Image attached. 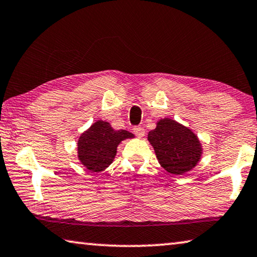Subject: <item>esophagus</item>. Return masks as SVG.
Listing matches in <instances>:
<instances>
[{
    "mask_svg": "<svg viewBox=\"0 0 257 257\" xmlns=\"http://www.w3.org/2000/svg\"><path fill=\"white\" fill-rule=\"evenodd\" d=\"M133 130H134V134H135L137 137H140V138L144 137V135H145L144 128H142V127H134Z\"/></svg>",
    "mask_w": 257,
    "mask_h": 257,
    "instance_id": "1",
    "label": "esophagus"
}]
</instances>
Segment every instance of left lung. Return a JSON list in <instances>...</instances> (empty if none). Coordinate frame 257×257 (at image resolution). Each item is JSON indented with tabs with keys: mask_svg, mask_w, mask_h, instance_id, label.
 I'll return each mask as SVG.
<instances>
[{
	"mask_svg": "<svg viewBox=\"0 0 257 257\" xmlns=\"http://www.w3.org/2000/svg\"><path fill=\"white\" fill-rule=\"evenodd\" d=\"M148 140L159 164L170 174L190 172L201 159L202 148L197 135L173 119L159 120L156 129L149 133Z\"/></svg>",
	"mask_w": 257,
	"mask_h": 257,
	"instance_id": "8db88e82",
	"label": "left lung"
}]
</instances>
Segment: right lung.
<instances>
[{"label":"right lung","instance_id":"1","mask_svg":"<svg viewBox=\"0 0 257 257\" xmlns=\"http://www.w3.org/2000/svg\"><path fill=\"white\" fill-rule=\"evenodd\" d=\"M134 138L127 130H114L106 121L98 120L81 134L77 141V158L90 172H101L112 164L122 141Z\"/></svg>","mask_w":257,"mask_h":257}]
</instances>
